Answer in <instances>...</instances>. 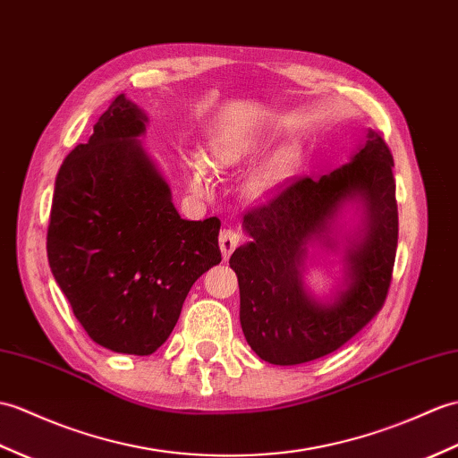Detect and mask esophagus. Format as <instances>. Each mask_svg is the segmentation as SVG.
Segmentation results:
<instances>
[{
  "instance_id": "1",
  "label": "esophagus",
  "mask_w": 458,
  "mask_h": 458,
  "mask_svg": "<svg viewBox=\"0 0 458 458\" xmlns=\"http://www.w3.org/2000/svg\"><path fill=\"white\" fill-rule=\"evenodd\" d=\"M218 243H220L222 258L228 259L230 255H232V251L236 250V246L240 243V233L236 230H232V228L222 230L220 236H218Z\"/></svg>"
}]
</instances>
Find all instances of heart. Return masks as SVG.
Masks as SVG:
<instances>
[{"instance_id":"heart-1","label":"heart","mask_w":458,"mask_h":458,"mask_svg":"<svg viewBox=\"0 0 458 458\" xmlns=\"http://www.w3.org/2000/svg\"><path fill=\"white\" fill-rule=\"evenodd\" d=\"M263 148L265 142L259 136L220 134L208 144V162L216 172H232V169L253 162L263 152ZM296 159H299V152H296L294 146H283L279 150H275L243 183V195L253 203L271 200L293 175ZM183 172L195 193H210L212 181L203 157L199 154H187L183 157Z\"/></svg>"}]
</instances>
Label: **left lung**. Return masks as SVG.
Instances as JSON below:
<instances>
[{"instance_id": "obj_1", "label": "left lung", "mask_w": 458, "mask_h": 458, "mask_svg": "<svg viewBox=\"0 0 458 458\" xmlns=\"http://www.w3.org/2000/svg\"><path fill=\"white\" fill-rule=\"evenodd\" d=\"M392 167L386 142L369 131L347 164L318 179L294 181L243 216L251 240L232 253L230 267L238 275L243 335L263 360L284 367L332 353L385 304L398 246ZM349 209L360 222L342 234ZM339 245L344 286L329 300H316L303 284L310 250Z\"/></svg>"}]
</instances>
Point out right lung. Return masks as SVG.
<instances>
[{
  "mask_svg": "<svg viewBox=\"0 0 458 458\" xmlns=\"http://www.w3.org/2000/svg\"><path fill=\"white\" fill-rule=\"evenodd\" d=\"M148 116L124 93L64 159L50 207V271L95 344L152 355L191 286L220 263L216 216L183 220L140 142Z\"/></svg>",
  "mask_w": 458,
  "mask_h": 458,
  "instance_id": "right-lung-1",
  "label": "right lung"
}]
</instances>
